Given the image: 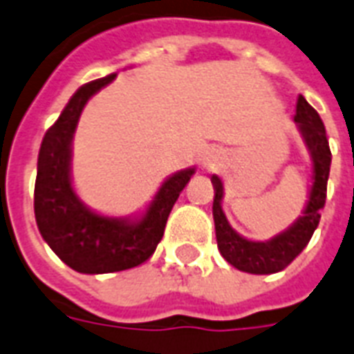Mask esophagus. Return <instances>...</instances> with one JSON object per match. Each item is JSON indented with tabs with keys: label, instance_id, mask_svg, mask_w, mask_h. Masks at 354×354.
<instances>
[{
	"label": "esophagus",
	"instance_id": "esophagus-1",
	"mask_svg": "<svg viewBox=\"0 0 354 354\" xmlns=\"http://www.w3.org/2000/svg\"><path fill=\"white\" fill-rule=\"evenodd\" d=\"M205 166L207 168H214V166H218V157H214V155H208L207 158H205Z\"/></svg>",
	"mask_w": 354,
	"mask_h": 354
}]
</instances>
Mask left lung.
<instances>
[{
	"label": "left lung",
	"instance_id": "left-lung-1",
	"mask_svg": "<svg viewBox=\"0 0 354 354\" xmlns=\"http://www.w3.org/2000/svg\"><path fill=\"white\" fill-rule=\"evenodd\" d=\"M295 123L299 125L301 134L312 155V162H314L312 180L314 183H312L310 197L306 203L305 212L288 231L271 238L270 242H251L236 234L221 210L223 185L216 175H212L210 179L214 186L212 214H214L218 249L223 254V259L240 271H248L254 275H270V273L282 271L294 262L295 257L310 242L312 234L317 229V223L322 218L319 212L325 207V199H327V180L333 155H330L322 118L314 111V106L308 105V101L303 95H299L297 100Z\"/></svg>",
	"mask_w": 354,
	"mask_h": 354
}]
</instances>
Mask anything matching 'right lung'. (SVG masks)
I'll use <instances>...</instances> for the list:
<instances>
[{"label":"right lung","instance_id":"add662e5","mask_svg":"<svg viewBox=\"0 0 354 354\" xmlns=\"http://www.w3.org/2000/svg\"><path fill=\"white\" fill-rule=\"evenodd\" d=\"M116 73L84 84L73 94L59 120L48 129L38 153L35 218L38 231L62 262L79 273H114L144 264L162 240L166 221L194 168L169 177L144 218L118 220L94 214L79 201L70 180L73 131L86 101L112 83Z\"/></svg>","mask_w":354,"mask_h":354}]
</instances>
